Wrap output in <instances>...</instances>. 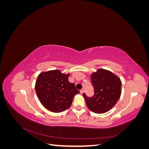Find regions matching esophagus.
Wrapping results in <instances>:
<instances>
[{
    "label": "esophagus",
    "mask_w": 149,
    "mask_h": 149,
    "mask_svg": "<svg viewBox=\"0 0 149 149\" xmlns=\"http://www.w3.org/2000/svg\"><path fill=\"white\" fill-rule=\"evenodd\" d=\"M84 93V89H82L81 90H80V93L83 94Z\"/></svg>",
    "instance_id": "esophagus-1"
}]
</instances>
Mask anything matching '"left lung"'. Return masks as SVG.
Returning a JSON list of instances; mask_svg holds the SVG:
<instances>
[{"instance_id":"left-lung-1","label":"left lung","mask_w":149,"mask_h":149,"mask_svg":"<svg viewBox=\"0 0 149 149\" xmlns=\"http://www.w3.org/2000/svg\"><path fill=\"white\" fill-rule=\"evenodd\" d=\"M91 79L94 94L89 97L84 93L86 103L88 109L94 113H105L116 105L120 98L121 81L118 76L104 69H98L93 73Z\"/></svg>"}]
</instances>
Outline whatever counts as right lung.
<instances>
[{"label": "right lung", "mask_w": 149, "mask_h": 149, "mask_svg": "<svg viewBox=\"0 0 149 149\" xmlns=\"http://www.w3.org/2000/svg\"><path fill=\"white\" fill-rule=\"evenodd\" d=\"M70 74L60 70L42 72L35 83V91L42 104L53 112H61L71 106L74 96L79 91L69 82Z\"/></svg>", "instance_id": "right-lung-1"}]
</instances>
